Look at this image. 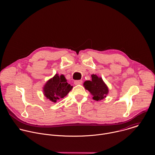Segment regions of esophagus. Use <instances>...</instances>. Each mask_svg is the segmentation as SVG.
Wrapping results in <instances>:
<instances>
[{"label":"esophagus","mask_w":155,"mask_h":155,"mask_svg":"<svg viewBox=\"0 0 155 155\" xmlns=\"http://www.w3.org/2000/svg\"><path fill=\"white\" fill-rule=\"evenodd\" d=\"M83 83L82 80H75L74 81V84L75 85H78V84H81Z\"/></svg>","instance_id":"34e87169"}]
</instances>
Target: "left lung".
<instances>
[{
	"label": "left lung",
	"instance_id": "left-lung-1",
	"mask_svg": "<svg viewBox=\"0 0 155 155\" xmlns=\"http://www.w3.org/2000/svg\"><path fill=\"white\" fill-rule=\"evenodd\" d=\"M92 80L84 81L83 86L85 89L93 95L92 98L96 101L105 98L108 93V88L101 77L96 75H91Z\"/></svg>",
	"mask_w": 155,
	"mask_h": 155
}]
</instances>
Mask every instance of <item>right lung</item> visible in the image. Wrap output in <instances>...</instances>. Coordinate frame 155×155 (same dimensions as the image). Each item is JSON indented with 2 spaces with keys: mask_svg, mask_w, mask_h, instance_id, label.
Returning a JSON list of instances; mask_svg holds the SVG:
<instances>
[{
  "mask_svg": "<svg viewBox=\"0 0 155 155\" xmlns=\"http://www.w3.org/2000/svg\"><path fill=\"white\" fill-rule=\"evenodd\" d=\"M72 86L68 84L63 75L56 74L48 80L43 88L44 94L47 98L53 102L64 98L72 90Z\"/></svg>",
  "mask_w": 155,
  "mask_h": 155,
  "instance_id": "obj_1",
  "label": "right lung"
}]
</instances>
